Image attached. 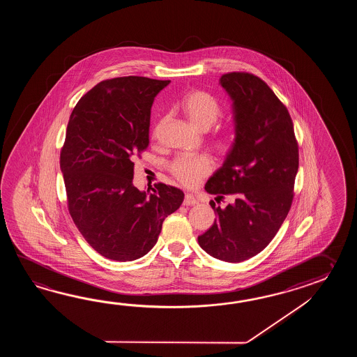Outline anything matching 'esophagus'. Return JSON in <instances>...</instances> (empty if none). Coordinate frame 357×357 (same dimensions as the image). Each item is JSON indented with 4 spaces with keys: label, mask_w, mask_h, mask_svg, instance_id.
I'll list each match as a JSON object with an SVG mask.
<instances>
[{
    "label": "esophagus",
    "mask_w": 357,
    "mask_h": 357,
    "mask_svg": "<svg viewBox=\"0 0 357 357\" xmlns=\"http://www.w3.org/2000/svg\"><path fill=\"white\" fill-rule=\"evenodd\" d=\"M199 204L197 197H194L192 194H186L185 199H183V205H197Z\"/></svg>",
    "instance_id": "1"
}]
</instances>
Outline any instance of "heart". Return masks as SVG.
<instances>
[{"instance_id": "obj_1", "label": "heart", "mask_w": 357, "mask_h": 357, "mask_svg": "<svg viewBox=\"0 0 357 357\" xmlns=\"http://www.w3.org/2000/svg\"><path fill=\"white\" fill-rule=\"evenodd\" d=\"M181 109L186 119L200 131L211 129L222 116V107L209 93L192 91L181 100ZM214 145L220 152H228L232 139L227 134L214 139ZM212 160L208 155H180L172 160L169 171L176 180L188 188H194L212 172Z\"/></svg>"}]
</instances>
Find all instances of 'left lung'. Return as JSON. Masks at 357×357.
I'll list each match as a JSON object with an SVG mask.
<instances>
[{
  "mask_svg": "<svg viewBox=\"0 0 357 357\" xmlns=\"http://www.w3.org/2000/svg\"><path fill=\"white\" fill-rule=\"evenodd\" d=\"M220 84L234 102L235 142L205 190L217 202L235 200L211 202L217 220L197 243L213 258L240 263L264 250L289 214L298 145L287 108L260 77L228 73Z\"/></svg>",
  "mask_w": 357,
  "mask_h": 357,
  "instance_id": "obj_1",
  "label": "left lung"
}]
</instances>
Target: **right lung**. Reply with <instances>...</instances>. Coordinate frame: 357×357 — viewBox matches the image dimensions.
I'll use <instances>...</instances> for the list:
<instances>
[{
    "label": "right lung",
    "mask_w": 357,
    "mask_h": 357,
    "mask_svg": "<svg viewBox=\"0 0 357 357\" xmlns=\"http://www.w3.org/2000/svg\"><path fill=\"white\" fill-rule=\"evenodd\" d=\"M169 80L122 76L103 80L77 102L68 120L60 167L68 212L94 250L131 261L157 243L162 223L183 202L181 190L132 185L134 157L149 144L151 108Z\"/></svg>",
    "instance_id": "obj_1"
}]
</instances>
